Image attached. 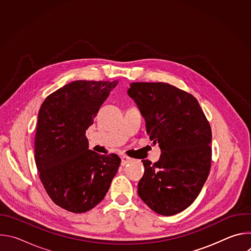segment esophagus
I'll list each match as a JSON object with an SVG mask.
<instances>
[{
    "label": "esophagus",
    "instance_id": "esophagus-1",
    "mask_svg": "<svg viewBox=\"0 0 251 251\" xmlns=\"http://www.w3.org/2000/svg\"><path fill=\"white\" fill-rule=\"evenodd\" d=\"M133 161V159L132 158H130V157H127V156H123V157H121V165L124 167V166H126L127 164H129V163H131Z\"/></svg>",
    "mask_w": 251,
    "mask_h": 251
}]
</instances>
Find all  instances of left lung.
Segmentation results:
<instances>
[{
  "label": "left lung",
  "mask_w": 251,
  "mask_h": 251,
  "mask_svg": "<svg viewBox=\"0 0 251 251\" xmlns=\"http://www.w3.org/2000/svg\"><path fill=\"white\" fill-rule=\"evenodd\" d=\"M146 122L161 157L143 160L138 195L162 216L190 206L205 183L211 161V130L198 100L164 82H132L127 91Z\"/></svg>",
  "instance_id": "8db88e82"
}]
</instances>
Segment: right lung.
<instances>
[{
	"mask_svg": "<svg viewBox=\"0 0 251 251\" xmlns=\"http://www.w3.org/2000/svg\"><path fill=\"white\" fill-rule=\"evenodd\" d=\"M114 81H73L49 95L38 116L34 158L41 181L54 203L85 212L105 197L118 172L116 154L89 150L85 132Z\"/></svg>",
	"mask_w": 251,
	"mask_h": 251,
	"instance_id": "add662e5",
	"label": "right lung"
}]
</instances>
